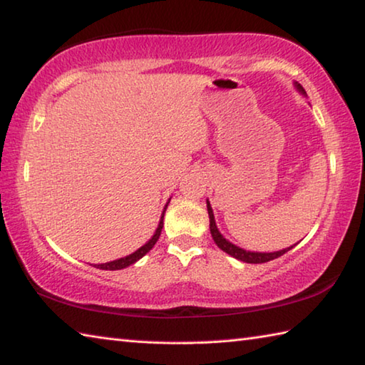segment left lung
<instances>
[{"label": "left lung", "mask_w": 365, "mask_h": 365, "mask_svg": "<svg viewBox=\"0 0 365 365\" xmlns=\"http://www.w3.org/2000/svg\"><path fill=\"white\" fill-rule=\"evenodd\" d=\"M296 88H298L299 93L306 95V91L302 86L296 82L294 83ZM207 214H209V228H211V235L214 238L215 245L219 246L222 251H225L227 255L233 256L235 259H238V261H243V262H248V264H262V262H269L272 259H277L285 255L287 251H289L293 248V246H289L287 250H280V251H275V252H252V251H246L243 248H238L237 245H232L228 240H225L222 237V233L219 232L217 225H215V220H214V212H212V207H211V202L207 201Z\"/></svg>", "instance_id": "left-lung-1"}]
</instances>
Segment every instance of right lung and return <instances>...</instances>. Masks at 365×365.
<instances>
[{
  "label": "right lung",
  "mask_w": 365,
  "mask_h": 365,
  "mask_svg": "<svg viewBox=\"0 0 365 365\" xmlns=\"http://www.w3.org/2000/svg\"><path fill=\"white\" fill-rule=\"evenodd\" d=\"M168 206H169V202H168V205H165V207H164L163 215H160V220H159V225H158L156 232H154V235L151 237L150 242L141 246L140 250L132 252V255H128V256H125V257H120V259H115V261H110V262H106V264H98V265H95V267L103 269V270H120V269L128 267V265L135 264V262L138 261V259L143 257V256L146 255V252H150V250L153 248L154 245H156V242H158L159 237H160V230H163V225H164V212H165V209H168Z\"/></svg>",
  "instance_id": "obj_1"
}]
</instances>
